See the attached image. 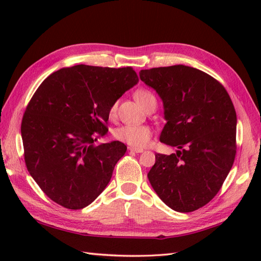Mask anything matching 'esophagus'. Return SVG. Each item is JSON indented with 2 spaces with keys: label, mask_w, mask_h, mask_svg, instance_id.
Listing matches in <instances>:
<instances>
[{
  "label": "esophagus",
  "mask_w": 261,
  "mask_h": 261,
  "mask_svg": "<svg viewBox=\"0 0 261 261\" xmlns=\"http://www.w3.org/2000/svg\"><path fill=\"white\" fill-rule=\"evenodd\" d=\"M129 151H131V152H136V153H140V152H143V149H140V148H135V147H129Z\"/></svg>",
  "instance_id": "1"
}]
</instances>
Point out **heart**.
<instances>
[{
    "label": "heart",
    "mask_w": 261,
    "mask_h": 261,
    "mask_svg": "<svg viewBox=\"0 0 261 261\" xmlns=\"http://www.w3.org/2000/svg\"><path fill=\"white\" fill-rule=\"evenodd\" d=\"M135 97L138 102L140 103L141 107L146 110L152 104H157L156 96L150 91L147 90H138L135 93ZM119 102L114 101L109 108V116L111 119H114L118 113ZM113 136L115 139H118L126 145L132 146L135 148H143L147 147L150 142L152 130L148 125H130L124 124L121 125L113 131Z\"/></svg>",
    "instance_id": "b5f03b06"
}]
</instances>
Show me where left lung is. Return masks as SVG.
Returning a JSON list of instances; mask_svg holds the SVG:
<instances>
[{
	"label": "left lung",
	"instance_id": "1",
	"mask_svg": "<svg viewBox=\"0 0 261 261\" xmlns=\"http://www.w3.org/2000/svg\"><path fill=\"white\" fill-rule=\"evenodd\" d=\"M140 79L164 102L160 141L178 150L156 154L148 178L160 199L177 212L206 205L233 165L237 113L224 86L204 71L184 65L143 69Z\"/></svg>",
	"mask_w": 261,
	"mask_h": 261
}]
</instances>
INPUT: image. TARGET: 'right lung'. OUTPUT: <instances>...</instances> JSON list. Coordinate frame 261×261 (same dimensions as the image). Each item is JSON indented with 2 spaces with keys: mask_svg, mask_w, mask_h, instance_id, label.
Wrapping results in <instances>:
<instances>
[{
  "mask_svg": "<svg viewBox=\"0 0 261 261\" xmlns=\"http://www.w3.org/2000/svg\"><path fill=\"white\" fill-rule=\"evenodd\" d=\"M138 82L132 67L77 65L55 71L37 88L21 136L27 169L51 201L81 210L108 186L126 146L94 142L108 134L110 105Z\"/></svg>",
  "mask_w": 261,
  "mask_h": 261,
  "instance_id": "1",
  "label": "right lung"
}]
</instances>
